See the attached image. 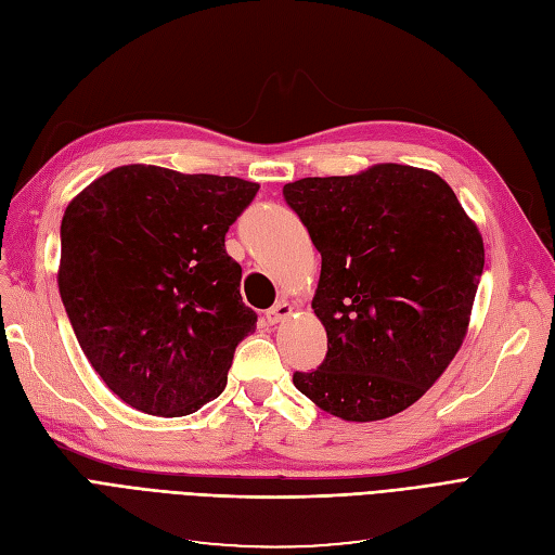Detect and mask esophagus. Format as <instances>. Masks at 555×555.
Masks as SVG:
<instances>
[{"label": "esophagus", "mask_w": 555, "mask_h": 555, "mask_svg": "<svg viewBox=\"0 0 555 555\" xmlns=\"http://www.w3.org/2000/svg\"><path fill=\"white\" fill-rule=\"evenodd\" d=\"M292 312H294V306L289 304V300H280V304H275L271 310L266 312V319H268V324H280L282 319H287Z\"/></svg>", "instance_id": "obj_1"}]
</instances>
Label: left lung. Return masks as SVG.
<instances>
[{"label": "left lung", "mask_w": 555, "mask_h": 555, "mask_svg": "<svg viewBox=\"0 0 555 555\" xmlns=\"http://www.w3.org/2000/svg\"><path fill=\"white\" fill-rule=\"evenodd\" d=\"M282 192L322 251L312 310L328 338L296 389L345 422L408 410L465 340L483 271L477 224L438 173L405 164Z\"/></svg>", "instance_id": "8db88e82"}]
</instances>
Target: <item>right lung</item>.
Listing matches in <instances>:
<instances>
[{
  "mask_svg": "<svg viewBox=\"0 0 555 555\" xmlns=\"http://www.w3.org/2000/svg\"><path fill=\"white\" fill-rule=\"evenodd\" d=\"M259 192L233 176L127 164L62 217L60 296L80 349L133 410L192 414L220 396L257 328L224 236Z\"/></svg>",
  "mask_w": 555,
  "mask_h": 555,
  "instance_id": "1",
  "label": "right lung"
}]
</instances>
